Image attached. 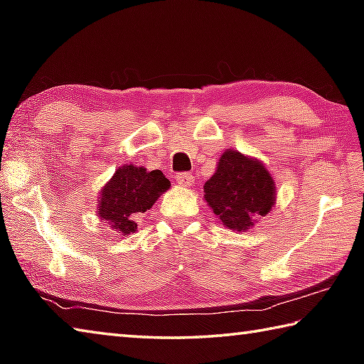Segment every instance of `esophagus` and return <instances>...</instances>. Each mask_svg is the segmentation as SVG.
<instances>
[{"instance_id": "1", "label": "esophagus", "mask_w": 364, "mask_h": 364, "mask_svg": "<svg viewBox=\"0 0 364 364\" xmlns=\"http://www.w3.org/2000/svg\"><path fill=\"white\" fill-rule=\"evenodd\" d=\"M176 183L183 188H188V186H193L194 178H193V175H189V173H178L176 175Z\"/></svg>"}]
</instances>
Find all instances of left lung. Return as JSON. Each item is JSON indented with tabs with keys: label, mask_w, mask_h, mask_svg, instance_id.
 <instances>
[{
	"label": "left lung",
	"mask_w": 364,
	"mask_h": 364,
	"mask_svg": "<svg viewBox=\"0 0 364 364\" xmlns=\"http://www.w3.org/2000/svg\"><path fill=\"white\" fill-rule=\"evenodd\" d=\"M204 197L228 230L247 231L276 204L274 178L262 160L228 149L204 184Z\"/></svg>",
	"instance_id": "8db88e82"
}]
</instances>
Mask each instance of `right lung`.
Listing matches in <instances>:
<instances>
[{
    "mask_svg": "<svg viewBox=\"0 0 364 364\" xmlns=\"http://www.w3.org/2000/svg\"><path fill=\"white\" fill-rule=\"evenodd\" d=\"M170 181L160 170L147 171L144 167L127 164L115 170L97 197V217L106 221L120 236L138 231L136 218L152 208Z\"/></svg>",
    "mask_w": 364,
    "mask_h": 364,
    "instance_id": "add662e5",
    "label": "right lung"
}]
</instances>
